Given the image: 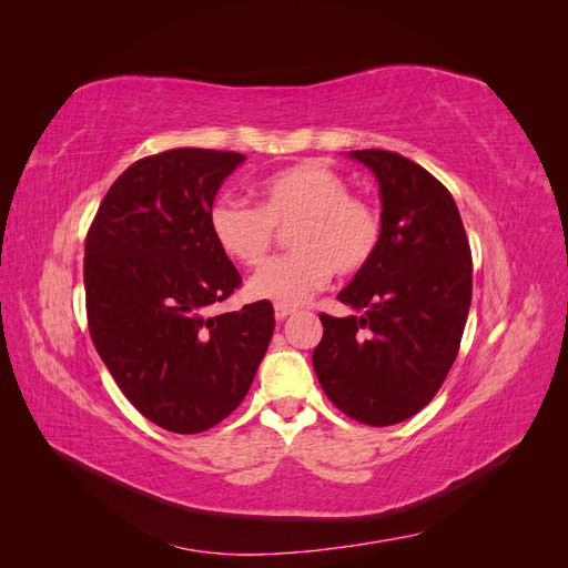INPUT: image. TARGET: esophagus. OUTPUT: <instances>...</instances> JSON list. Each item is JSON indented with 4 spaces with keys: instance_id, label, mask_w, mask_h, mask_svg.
Instances as JSON below:
<instances>
[{
    "instance_id": "34e87169",
    "label": "esophagus",
    "mask_w": 568,
    "mask_h": 568,
    "mask_svg": "<svg viewBox=\"0 0 568 568\" xmlns=\"http://www.w3.org/2000/svg\"><path fill=\"white\" fill-rule=\"evenodd\" d=\"M296 311H294V307H286V305H274V317H277L280 322H284L286 317H291V315H294Z\"/></svg>"
}]
</instances>
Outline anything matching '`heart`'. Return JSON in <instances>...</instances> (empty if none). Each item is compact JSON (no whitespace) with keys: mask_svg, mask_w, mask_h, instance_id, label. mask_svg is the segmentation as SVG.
I'll return each instance as SVG.
<instances>
[{"mask_svg":"<svg viewBox=\"0 0 568 568\" xmlns=\"http://www.w3.org/2000/svg\"><path fill=\"white\" fill-rule=\"evenodd\" d=\"M261 209L222 196L211 209L217 246L246 267L261 265L277 230L291 231L294 253L267 263L246 284V296L286 307L303 305L338 274H355L382 242V217L363 199L351 196L336 170L307 161L280 170L257 184Z\"/></svg>","mask_w":568,"mask_h":568,"instance_id":"b5f03b06","label":"heart"}]
</instances>
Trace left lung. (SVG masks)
I'll return each instance as SVG.
<instances>
[{
	"label": "left lung",
	"instance_id": "8db88e82",
	"mask_svg": "<svg viewBox=\"0 0 568 568\" xmlns=\"http://www.w3.org/2000/svg\"><path fill=\"white\" fill-rule=\"evenodd\" d=\"M379 182L382 242L341 291L353 315H320L313 367L348 417L390 426L417 415L448 376L471 305V248L453 194L400 153L348 151Z\"/></svg>",
	"mask_w": 568,
	"mask_h": 568
}]
</instances>
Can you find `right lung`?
Returning a JSON list of instances; mask_svg holds the SVG:
<instances>
[{
  "mask_svg": "<svg viewBox=\"0 0 568 568\" xmlns=\"http://www.w3.org/2000/svg\"><path fill=\"white\" fill-rule=\"evenodd\" d=\"M244 161L170 149L132 163L84 242L94 348L125 398L173 434H201L232 415L274 332L270 301L211 315L242 284L215 242L211 209Z\"/></svg>",
  "mask_w": 568,
  "mask_h": 568,
  "instance_id": "add662e5",
  "label": "right lung"
}]
</instances>
